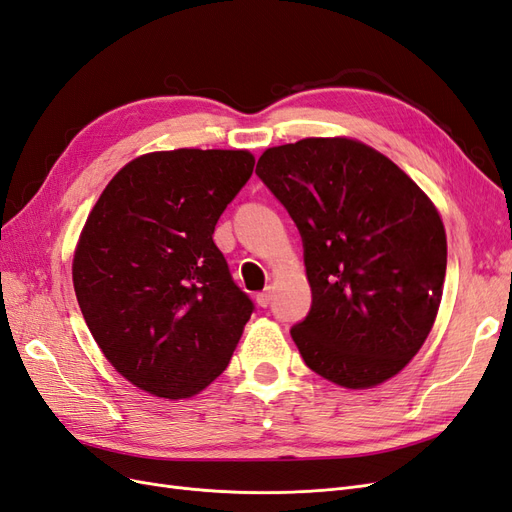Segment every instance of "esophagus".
Here are the masks:
<instances>
[{
	"mask_svg": "<svg viewBox=\"0 0 512 512\" xmlns=\"http://www.w3.org/2000/svg\"><path fill=\"white\" fill-rule=\"evenodd\" d=\"M271 297H273L271 288H267L265 292H258V294H256V303H258L260 307H269V305H271Z\"/></svg>",
	"mask_w": 512,
	"mask_h": 512,
	"instance_id": "esophagus-1",
	"label": "esophagus"
}]
</instances>
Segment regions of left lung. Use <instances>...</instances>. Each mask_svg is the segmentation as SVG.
<instances>
[{
    "instance_id": "1",
    "label": "left lung",
    "mask_w": 512,
    "mask_h": 512,
    "mask_svg": "<svg viewBox=\"0 0 512 512\" xmlns=\"http://www.w3.org/2000/svg\"><path fill=\"white\" fill-rule=\"evenodd\" d=\"M256 175L303 241L312 307L290 335L305 365L346 389L393 378L440 307L446 235L436 207L397 164L350 138L271 147Z\"/></svg>"
}]
</instances>
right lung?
I'll use <instances>...</instances> for the list:
<instances>
[{
	"mask_svg": "<svg viewBox=\"0 0 512 512\" xmlns=\"http://www.w3.org/2000/svg\"><path fill=\"white\" fill-rule=\"evenodd\" d=\"M254 162L224 149L147 153L91 209L74 292L96 344L138 389L192 397L228 367L254 303L232 280L213 230Z\"/></svg>",
	"mask_w": 512,
	"mask_h": 512,
	"instance_id": "right-lung-1",
	"label": "right lung"
}]
</instances>
